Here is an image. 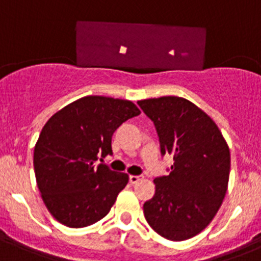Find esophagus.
I'll return each instance as SVG.
<instances>
[{"mask_svg":"<svg viewBox=\"0 0 261 261\" xmlns=\"http://www.w3.org/2000/svg\"><path fill=\"white\" fill-rule=\"evenodd\" d=\"M142 179H143L142 175H130V176H128V180H130L131 184H136V182L140 181Z\"/></svg>","mask_w":261,"mask_h":261,"instance_id":"34e87169","label":"esophagus"}]
</instances>
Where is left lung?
Listing matches in <instances>:
<instances>
[{
  "mask_svg": "<svg viewBox=\"0 0 261 261\" xmlns=\"http://www.w3.org/2000/svg\"><path fill=\"white\" fill-rule=\"evenodd\" d=\"M153 121L161 153L174 155L167 176L154 179L155 193L143 206L152 229L186 241L206 228L221 206L229 179L230 153L213 119L184 97L138 101Z\"/></svg>",
  "mask_w": 261,
  "mask_h": 261,
  "instance_id": "left-lung-1",
  "label": "left lung"
}]
</instances>
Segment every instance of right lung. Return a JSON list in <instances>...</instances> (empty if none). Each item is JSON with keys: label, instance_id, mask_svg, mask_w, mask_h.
Listing matches in <instances>:
<instances>
[{"label": "right lung", "instance_id": "add662e5", "mask_svg": "<svg viewBox=\"0 0 261 261\" xmlns=\"http://www.w3.org/2000/svg\"><path fill=\"white\" fill-rule=\"evenodd\" d=\"M140 111L130 100L85 96L54 114L35 147L36 180L46 207L69 228L91 225L109 213L128 175L96 164L112 154V135Z\"/></svg>", "mask_w": 261, "mask_h": 261}]
</instances>
